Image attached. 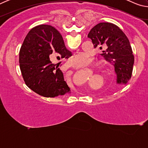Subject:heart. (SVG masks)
Here are the masks:
<instances>
[{
	"label": "heart",
	"instance_id": "heart-1",
	"mask_svg": "<svg viewBox=\"0 0 148 148\" xmlns=\"http://www.w3.org/2000/svg\"><path fill=\"white\" fill-rule=\"evenodd\" d=\"M92 61V57L89 53L85 52L77 53L74 57L69 60V64L71 66L75 69H83L91 63Z\"/></svg>",
	"mask_w": 148,
	"mask_h": 148
}]
</instances>
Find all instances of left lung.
<instances>
[{
  "instance_id": "left-lung-1",
  "label": "left lung",
  "mask_w": 148,
  "mask_h": 148,
  "mask_svg": "<svg viewBox=\"0 0 148 148\" xmlns=\"http://www.w3.org/2000/svg\"><path fill=\"white\" fill-rule=\"evenodd\" d=\"M87 37L92 40L95 48L103 49L101 55L114 65L116 83L127 84L132 76L134 59L129 40L124 32L113 23H100L92 27Z\"/></svg>"
}]
</instances>
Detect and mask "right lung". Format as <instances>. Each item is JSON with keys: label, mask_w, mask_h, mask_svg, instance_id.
<instances>
[{"label": "right lung", "mask_w": 148, "mask_h": 148, "mask_svg": "<svg viewBox=\"0 0 148 148\" xmlns=\"http://www.w3.org/2000/svg\"><path fill=\"white\" fill-rule=\"evenodd\" d=\"M68 59L72 53L66 48L61 34L53 27L40 25L32 28L19 51V66L25 83L44 97L71 92L62 71L52 63L54 55Z\"/></svg>", "instance_id": "1"}]
</instances>
